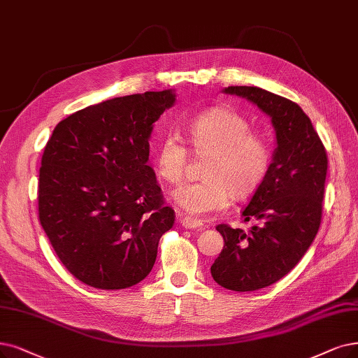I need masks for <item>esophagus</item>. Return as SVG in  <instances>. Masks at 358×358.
<instances>
[{"instance_id": "1", "label": "esophagus", "mask_w": 358, "mask_h": 358, "mask_svg": "<svg viewBox=\"0 0 358 358\" xmlns=\"http://www.w3.org/2000/svg\"><path fill=\"white\" fill-rule=\"evenodd\" d=\"M176 220H178L183 227H187V229H198V231H204V229H206V224H204L201 220L187 217V216H183L182 213H176Z\"/></svg>"}]
</instances>
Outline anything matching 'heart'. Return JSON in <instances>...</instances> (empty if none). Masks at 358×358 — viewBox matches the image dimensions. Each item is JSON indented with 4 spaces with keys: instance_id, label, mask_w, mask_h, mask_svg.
<instances>
[{
    "instance_id": "1",
    "label": "heart",
    "mask_w": 358,
    "mask_h": 358,
    "mask_svg": "<svg viewBox=\"0 0 358 358\" xmlns=\"http://www.w3.org/2000/svg\"><path fill=\"white\" fill-rule=\"evenodd\" d=\"M194 150L211 154L203 169V180L185 183L171 194L173 201L191 216H206L227 207L231 194L242 198L252 192L263 180L270 152L266 142L251 135L245 117L234 110L213 108L198 114L188 124ZM188 148L182 135L170 129L157 151V171L178 183L185 175Z\"/></svg>"
}]
</instances>
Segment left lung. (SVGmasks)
I'll return each instance as SVG.
<instances>
[{
    "instance_id": "left-lung-1",
    "label": "left lung",
    "mask_w": 358,
    "mask_h": 358,
    "mask_svg": "<svg viewBox=\"0 0 358 358\" xmlns=\"http://www.w3.org/2000/svg\"><path fill=\"white\" fill-rule=\"evenodd\" d=\"M270 117L276 148L262 183L242 210L250 231L219 224L224 247L211 266L220 287L248 292L278 282L313 244L322 220L327 157L303 108L257 87H227Z\"/></svg>"
}]
</instances>
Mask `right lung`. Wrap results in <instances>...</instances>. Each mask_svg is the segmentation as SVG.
I'll list each match as a JSON object with an SVG mask.
<instances>
[{
  "label": "right lung",
  "instance_id": "obj_1",
  "mask_svg": "<svg viewBox=\"0 0 358 358\" xmlns=\"http://www.w3.org/2000/svg\"><path fill=\"white\" fill-rule=\"evenodd\" d=\"M173 90L107 99L55 126L42 154L39 222L64 267L96 289H124L151 271L175 223L148 166L154 123Z\"/></svg>",
  "mask_w": 358,
  "mask_h": 358
}]
</instances>
